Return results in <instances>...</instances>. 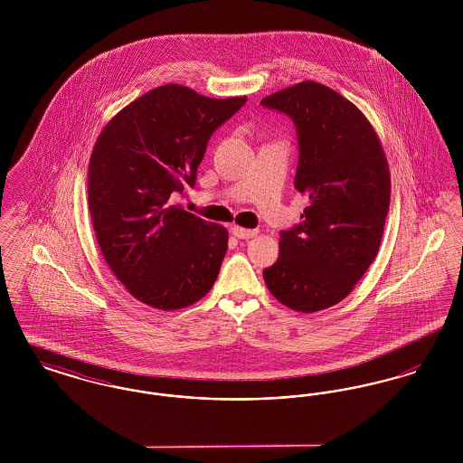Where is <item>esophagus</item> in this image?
<instances>
[{
  "mask_svg": "<svg viewBox=\"0 0 463 463\" xmlns=\"http://www.w3.org/2000/svg\"><path fill=\"white\" fill-rule=\"evenodd\" d=\"M231 231H232V234L238 240H251V238H255L259 234L257 229H244V227H240V225H234Z\"/></svg>",
  "mask_w": 463,
  "mask_h": 463,
  "instance_id": "esophagus-1",
  "label": "esophagus"
}]
</instances>
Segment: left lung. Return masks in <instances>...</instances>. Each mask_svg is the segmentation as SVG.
<instances>
[{"instance_id":"1","label":"left lung","mask_w":463,"mask_h":463,"mask_svg":"<svg viewBox=\"0 0 463 463\" xmlns=\"http://www.w3.org/2000/svg\"><path fill=\"white\" fill-rule=\"evenodd\" d=\"M260 104L295 123V189L308 198L302 222L279 234L265 285L283 306L317 312L344 300L373 264L391 201L387 157L366 116L321 83H297Z\"/></svg>"}]
</instances>
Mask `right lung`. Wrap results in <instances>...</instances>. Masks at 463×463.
<instances>
[{
    "label": "right lung",
    "mask_w": 463,
    "mask_h": 463,
    "mask_svg": "<svg viewBox=\"0 0 463 463\" xmlns=\"http://www.w3.org/2000/svg\"><path fill=\"white\" fill-rule=\"evenodd\" d=\"M244 102L163 85L119 110L95 142L89 208L97 241L114 276L151 307L193 306L221 272L227 229L174 198L196 184L212 133Z\"/></svg>",
    "instance_id": "1"
}]
</instances>
